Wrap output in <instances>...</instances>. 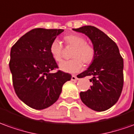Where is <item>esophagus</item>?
Listing matches in <instances>:
<instances>
[{
	"instance_id": "1",
	"label": "esophagus",
	"mask_w": 134,
	"mask_h": 134,
	"mask_svg": "<svg viewBox=\"0 0 134 134\" xmlns=\"http://www.w3.org/2000/svg\"><path fill=\"white\" fill-rule=\"evenodd\" d=\"M71 80H78V78H77L76 76H75V75H72V77H71Z\"/></svg>"
}]
</instances>
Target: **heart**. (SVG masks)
<instances>
[{"label":"heart","mask_w":134,"mask_h":134,"mask_svg":"<svg viewBox=\"0 0 134 134\" xmlns=\"http://www.w3.org/2000/svg\"><path fill=\"white\" fill-rule=\"evenodd\" d=\"M64 41L67 46L74 48L71 54V57L73 59L61 62L59 64L61 70L68 73H75L81 70L83 62L86 64L93 62L96 54L95 49L91 45L87 43L83 37L77 35H68L64 36ZM50 53L57 62L61 61L63 54V46L57 39L51 42Z\"/></svg>","instance_id":"heart-1"}]
</instances>
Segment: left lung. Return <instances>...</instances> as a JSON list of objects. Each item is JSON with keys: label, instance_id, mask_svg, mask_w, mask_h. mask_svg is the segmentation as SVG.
<instances>
[{"label": "left lung", "instance_id": "left-lung-1", "mask_svg": "<svg viewBox=\"0 0 134 134\" xmlns=\"http://www.w3.org/2000/svg\"><path fill=\"white\" fill-rule=\"evenodd\" d=\"M73 30L87 35L93 43L95 57L79 78L92 76L93 85L80 92V99L90 109L102 112L119 99L123 86V59L115 43L104 32L93 26H83Z\"/></svg>", "mask_w": 134, "mask_h": 134}]
</instances>
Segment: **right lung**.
<instances>
[{
	"mask_svg": "<svg viewBox=\"0 0 134 134\" xmlns=\"http://www.w3.org/2000/svg\"><path fill=\"white\" fill-rule=\"evenodd\" d=\"M62 29L36 28L27 32L11 49L9 68L19 99L35 109L51 106L59 97L65 82L72 75L61 70L50 53V46Z\"/></svg>",
	"mask_w": 134,
	"mask_h": 134,
	"instance_id": "1",
	"label": "right lung"
}]
</instances>
